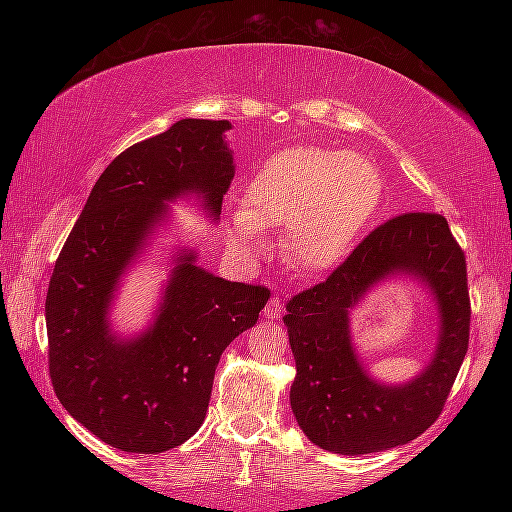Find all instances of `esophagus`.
<instances>
[{"mask_svg": "<svg viewBox=\"0 0 512 512\" xmlns=\"http://www.w3.org/2000/svg\"><path fill=\"white\" fill-rule=\"evenodd\" d=\"M282 311H284V302H282V298H280V296H273L271 300L266 302V309H264L266 318H271V320L280 318V316H282Z\"/></svg>", "mask_w": 512, "mask_h": 512, "instance_id": "34e87169", "label": "esophagus"}]
</instances>
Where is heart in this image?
I'll return each instance as SVG.
<instances>
[{
    "instance_id": "b5f03b06",
    "label": "heart",
    "mask_w": 512,
    "mask_h": 512,
    "mask_svg": "<svg viewBox=\"0 0 512 512\" xmlns=\"http://www.w3.org/2000/svg\"><path fill=\"white\" fill-rule=\"evenodd\" d=\"M381 178L368 158L327 146H291L250 173L241 210L225 232L239 255L262 253L259 228H287L296 266L323 273L341 264L375 216Z\"/></svg>"
}]
</instances>
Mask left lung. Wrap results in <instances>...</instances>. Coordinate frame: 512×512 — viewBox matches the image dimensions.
<instances>
[{"mask_svg": "<svg viewBox=\"0 0 512 512\" xmlns=\"http://www.w3.org/2000/svg\"><path fill=\"white\" fill-rule=\"evenodd\" d=\"M395 272L428 282L441 309V341L422 376L404 387L372 382L349 343L347 311ZM465 253L443 214L406 212L377 225L325 282L287 302L296 359L291 409L311 443L334 454H372L409 443L443 413L470 343Z\"/></svg>", "mask_w": 512, "mask_h": 512, "instance_id": "8db88e82", "label": "left lung"}]
</instances>
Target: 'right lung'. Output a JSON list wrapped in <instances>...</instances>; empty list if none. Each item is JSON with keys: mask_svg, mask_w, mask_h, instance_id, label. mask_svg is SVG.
<instances>
[{"mask_svg": "<svg viewBox=\"0 0 512 512\" xmlns=\"http://www.w3.org/2000/svg\"><path fill=\"white\" fill-rule=\"evenodd\" d=\"M228 121L180 119L128 146L94 185L56 259L45 300L49 377L60 404L103 443L131 454L183 445L205 420L223 350L253 327L271 291L228 282L183 253L160 314L135 341L108 332V302L164 201L203 196L221 214L235 169Z\"/></svg>", "mask_w": 512, "mask_h": 512, "instance_id": "obj_1", "label": "right lung"}]
</instances>
